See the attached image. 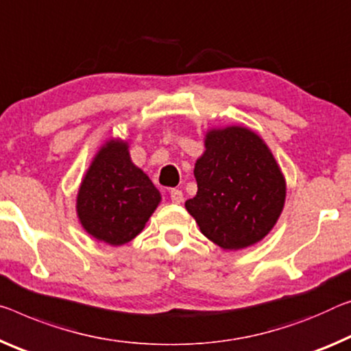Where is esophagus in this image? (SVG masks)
I'll use <instances>...</instances> for the list:
<instances>
[{"label": "esophagus", "instance_id": "obj_1", "mask_svg": "<svg viewBox=\"0 0 351 351\" xmlns=\"http://www.w3.org/2000/svg\"><path fill=\"white\" fill-rule=\"evenodd\" d=\"M170 199H171V203L180 204V203H182V199H184V195H182L181 191H178V189H173V191L170 192Z\"/></svg>", "mask_w": 351, "mask_h": 351}]
</instances>
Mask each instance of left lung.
I'll return each instance as SVG.
<instances>
[{"label":"left lung","mask_w":351,"mask_h":351,"mask_svg":"<svg viewBox=\"0 0 351 351\" xmlns=\"http://www.w3.org/2000/svg\"><path fill=\"white\" fill-rule=\"evenodd\" d=\"M197 195L186 209L223 250L252 247L274 230L286 202V178L264 138L241 125L210 128L193 169Z\"/></svg>","instance_id":"1"}]
</instances>
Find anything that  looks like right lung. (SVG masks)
<instances>
[{
    "instance_id": "1",
    "label": "right lung",
    "mask_w": 351,
    "mask_h": 351,
    "mask_svg": "<svg viewBox=\"0 0 351 351\" xmlns=\"http://www.w3.org/2000/svg\"><path fill=\"white\" fill-rule=\"evenodd\" d=\"M160 192L132 162L130 141L110 137L93 156L76 195V215L87 234L120 247L145 228Z\"/></svg>"
}]
</instances>
